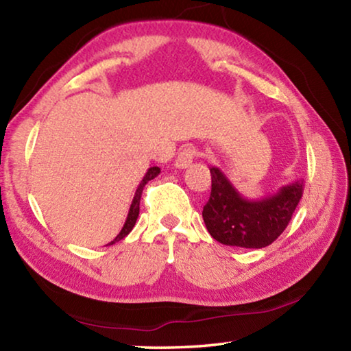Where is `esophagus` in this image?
<instances>
[{
    "label": "esophagus",
    "instance_id": "1",
    "mask_svg": "<svg viewBox=\"0 0 351 351\" xmlns=\"http://www.w3.org/2000/svg\"><path fill=\"white\" fill-rule=\"evenodd\" d=\"M195 154H197V152H195L192 147L184 148V150H181L180 153H178V158H176V161H175V165H176L178 169H187L189 165L193 162Z\"/></svg>",
    "mask_w": 351,
    "mask_h": 351
}]
</instances>
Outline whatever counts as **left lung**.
Here are the masks:
<instances>
[{
  "mask_svg": "<svg viewBox=\"0 0 351 351\" xmlns=\"http://www.w3.org/2000/svg\"><path fill=\"white\" fill-rule=\"evenodd\" d=\"M210 175L212 192L203 219L213 239L228 246H269L287 229L304 192V182L294 181L269 197L247 199L218 167H210Z\"/></svg>",
  "mask_w": 351,
  "mask_h": 351,
  "instance_id": "left-lung-1",
  "label": "left lung"
}]
</instances>
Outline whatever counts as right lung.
Masks as SVG:
<instances>
[{
    "instance_id": "obj_1",
    "label": "right lung",
    "mask_w": 351,
    "mask_h": 351,
    "mask_svg": "<svg viewBox=\"0 0 351 351\" xmlns=\"http://www.w3.org/2000/svg\"><path fill=\"white\" fill-rule=\"evenodd\" d=\"M159 173H161V169H159V167H150V169L147 170L145 176L142 178L141 184L138 186V189H136V193H134V197H133L132 206H130V210H128V215H127V219H125V224H123L122 230L117 234L116 239L112 240V241H110L108 245H114L116 241H121L122 239H125V237L130 232H132V229L134 228V224H136V219H138V217H139V203H141L142 190H144V186H145L148 181L154 180V178H156Z\"/></svg>"
}]
</instances>
